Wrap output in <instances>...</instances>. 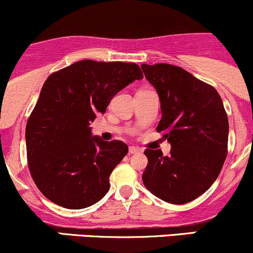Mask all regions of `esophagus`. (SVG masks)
Masks as SVG:
<instances>
[{"mask_svg":"<svg viewBox=\"0 0 253 253\" xmlns=\"http://www.w3.org/2000/svg\"><path fill=\"white\" fill-rule=\"evenodd\" d=\"M140 151H142V149L137 148V147H129V149H128L129 154H138V153H140Z\"/></svg>","mask_w":253,"mask_h":253,"instance_id":"1","label":"esophagus"}]
</instances>
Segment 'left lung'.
<instances>
[{
	"label": "left lung",
	"mask_w": 253,
	"mask_h": 253,
	"mask_svg": "<svg viewBox=\"0 0 253 253\" xmlns=\"http://www.w3.org/2000/svg\"><path fill=\"white\" fill-rule=\"evenodd\" d=\"M145 79L158 91L161 120L156 131L171 143L167 156L145 149V188L169 204H187L209 189L228 153L229 124L214 87L180 66L142 64Z\"/></svg>",
	"instance_id": "obj_1"
}]
</instances>
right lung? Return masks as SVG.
Instances as JSON below:
<instances>
[{
  "label": "right lung",
  "mask_w": 253,
  "mask_h": 253,
  "mask_svg": "<svg viewBox=\"0 0 253 253\" xmlns=\"http://www.w3.org/2000/svg\"><path fill=\"white\" fill-rule=\"evenodd\" d=\"M143 79L134 63L80 60L50 74L25 129L31 177L52 203L80 210L108 193L109 177L126 156L121 140L91 135V122L116 93Z\"/></svg>",
  "instance_id": "1"
}]
</instances>
